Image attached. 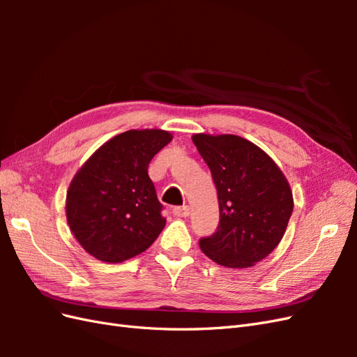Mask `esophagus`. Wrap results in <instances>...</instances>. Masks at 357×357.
<instances>
[{"label": "esophagus", "mask_w": 357, "mask_h": 357, "mask_svg": "<svg viewBox=\"0 0 357 357\" xmlns=\"http://www.w3.org/2000/svg\"><path fill=\"white\" fill-rule=\"evenodd\" d=\"M172 213H174L176 218H188L190 213V208L188 207V205H183V207H176L174 210H172Z\"/></svg>", "instance_id": "34e87169"}]
</instances>
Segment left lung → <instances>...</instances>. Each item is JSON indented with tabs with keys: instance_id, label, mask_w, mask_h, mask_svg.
<instances>
[{
	"instance_id": "left-lung-1",
	"label": "left lung",
	"mask_w": 357,
	"mask_h": 357,
	"mask_svg": "<svg viewBox=\"0 0 357 357\" xmlns=\"http://www.w3.org/2000/svg\"><path fill=\"white\" fill-rule=\"evenodd\" d=\"M199 155L218 189V231L199 240L211 261L228 268H250L282 241L294 211L283 171L261 147L231 135L195 134Z\"/></svg>"
}]
</instances>
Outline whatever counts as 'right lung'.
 <instances>
[{
    "label": "right lung",
    "mask_w": 357,
    "mask_h": 357,
    "mask_svg": "<svg viewBox=\"0 0 357 357\" xmlns=\"http://www.w3.org/2000/svg\"><path fill=\"white\" fill-rule=\"evenodd\" d=\"M171 139L162 129H131L104 143L75 172L67 222L95 259L121 264L147 250L164 229L167 220L147 168Z\"/></svg>",
    "instance_id": "1"
}]
</instances>
